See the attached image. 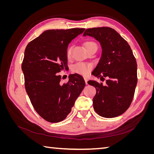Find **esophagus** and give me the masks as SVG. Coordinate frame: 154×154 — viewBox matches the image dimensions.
Here are the masks:
<instances>
[{
  "label": "esophagus",
  "instance_id": "obj_1",
  "mask_svg": "<svg viewBox=\"0 0 154 154\" xmlns=\"http://www.w3.org/2000/svg\"><path fill=\"white\" fill-rule=\"evenodd\" d=\"M84 80H85V84H86V85H87V84H88V83H87V81H88V79H87V78L84 77Z\"/></svg>",
  "mask_w": 154,
  "mask_h": 154
}]
</instances>
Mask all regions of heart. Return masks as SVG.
Segmentation results:
<instances>
[{"instance_id": "b5f03b06", "label": "heart", "mask_w": 154, "mask_h": 154, "mask_svg": "<svg viewBox=\"0 0 154 154\" xmlns=\"http://www.w3.org/2000/svg\"><path fill=\"white\" fill-rule=\"evenodd\" d=\"M93 45H96V44L93 41H87L84 43V46L86 48V49ZM71 48H69L66 51V56L67 58H69L71 57ZM92 69V66L90 63L78 62L76 64L73 65L71 67V71L74 73H77L83 76H87L88 74H89Z\"/></svg>"}]
</instances>
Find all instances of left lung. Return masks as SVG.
Listing matches in <instances>:
<instances>
[{
	"instance_id": "obj_1",
	"label": "left lung",
	"mask_w": 154,
	"mask_h": 154,
	"mask_svg": "<svg viewBox=\"0 0 154 154\" xmlns=\"http://www.w3.org/2000/svg\"><path fill=\"white\" fill-rule=\"evenodd\" d=\"M86 35L99 41L102 48L100 62L92 74L101 80L108 78L105 85L96 81L87 82L96 89L93 107L101 117H117L129 108L133 100L137 83L136 58L127 42L112 28H89L83 33Z\"/></svg>"
}]
</instances>
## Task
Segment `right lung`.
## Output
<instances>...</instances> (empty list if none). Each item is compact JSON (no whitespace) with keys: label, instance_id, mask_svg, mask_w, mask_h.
Instances as JSON below:
<instances>
[{"label":"right lung","instance_id":"add662e5","mask_svg":"<svg viewBox=\"0 0 154 154\" xmlns=\"http://www.w3.org/2000/svg\"><path fill=\"white\" fill-rule=\"evenodd\" d=\"M84 28L49 29L27 45L22 70L31 103L42 118L58 123L71 112L85 82L78 74H70L69 81L60 84L57 73L67 67L69 44Z\"/></svg>","mask_w":154,"mask_h":154}]
</instances>
